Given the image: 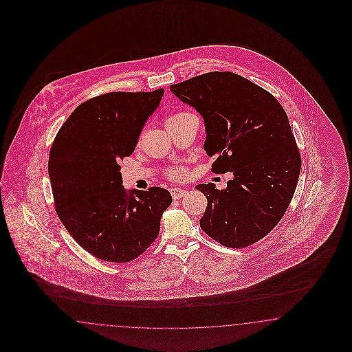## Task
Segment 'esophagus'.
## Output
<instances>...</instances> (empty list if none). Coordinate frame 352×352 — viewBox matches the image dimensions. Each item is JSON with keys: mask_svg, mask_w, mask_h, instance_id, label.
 Segmentation results:
<instances>
[{"mask_svg": "<svg viewBox=\"0 0 352 352\" xmlns=\"http://www.w3.org/2000/svg\"><path fill=\"white\" fill-rule=\"evenodd\" d=\"M170 193L174 200H178V199H181V197L186 195V190L179 188V187H173V188H170Z\"/></svg>", "mask_w": 352, "mask_h": 352, "instance_id": "obj_1", "label": "esophagus"}]
</instances>
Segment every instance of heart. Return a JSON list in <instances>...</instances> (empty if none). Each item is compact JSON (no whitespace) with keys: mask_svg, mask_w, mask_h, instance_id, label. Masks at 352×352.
I'll list each match as a JSON object with an SVG mask.
<instances>
[{"mask_svg":"<svg viewBox=\"0 0 352 352\" xmlns=\"http://www.w3.org/2000/svg\"><path fill=\"white\" fill-rule=\"evenodd\" d=\"M187 113H188V112H178V113H174V115H171V116L168 118L166 122L178 120V118H181L182 116H184V115H187ZM168 174H169V177L174 178V179H179V178H182V177L184 175V169L181 168V166H174V168H171L170 170L168 171Z\"/></svg>","mask_w":352,"mask_h":352,"instance_id":"heart-1","label":"heart"}]
</instances>
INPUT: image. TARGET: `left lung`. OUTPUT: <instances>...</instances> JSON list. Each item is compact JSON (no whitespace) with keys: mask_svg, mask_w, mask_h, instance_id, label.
Listing matches in <instances>:
<instances>
[{"mask_svg":"<svg viewBox=\"0 0 352 352\" xmlns=\"http://www.w3.org/2000/svg\"><path fill=\"white\" fill-rule=\"evenodd\" d=\"M204 118L212 171H231L224 190L197 184L208 200L200 227L219 244L252 245L272 231L297 187L300 155L284 108L261 86L232 72H209L170 85Z\"/></svg>","mask_w":352,"mask_h":352,"instance_id":"1","label":"left lung"}]
</instances>
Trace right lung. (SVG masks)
Returning a JSON list of instances; mask_svg holds the SVG:
<instances>
[{
	"label": "right lung",
	"instance_id": "1",
	"mask_svg": "<svg viewBox=\"0 0 352 352\" xmlns=\"http://www.w3.org/2000/svg\"><path fill=\"white\" fill-rule=\"evenodd\" d=\"M164 89L115 91L76 108L59 129L49 156L55 210L76 243L107 262L138 258L160 232L170 192L126 191L118 162L130 156Z\"/></svg>",
	"mask_w": 352,
	"mask_h": 352
}]
</instances>
